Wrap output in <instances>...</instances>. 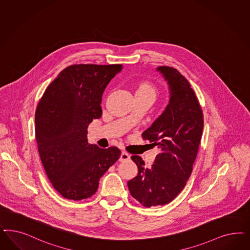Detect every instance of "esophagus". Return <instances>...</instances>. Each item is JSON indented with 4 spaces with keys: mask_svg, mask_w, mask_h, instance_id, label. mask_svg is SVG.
I'll return each mask as SVG.
<instances>
[{
    "mask_svg": "<svg viewBox=\"0 0 250 250\" xmlns=\"http://www.w3.org/2000/svg\"><path fill=\"white\" fill-rule=\"evenodd\" d=\"M129 153H126V152H122L121 154V157H120V161H126V160H129Z\"/></svg>",
    "mask_w": 250,
    "mask_h": 250,
    "instance_id": "esophagus-1",
    "label": "esophagus"
}]
</instances>
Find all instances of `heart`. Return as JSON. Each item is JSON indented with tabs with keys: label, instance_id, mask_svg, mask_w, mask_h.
Here are the masks:
<instances>
[{
	"label": "heart",
	"instance_id": "1",
	"mask_svg": "<svg viewBox=\"0 0 250 250\" xmlns=\"http://www.w3.org/2000/svg\"><path fill=\"white\" fill-rule=\"evenodd\" d=\"M135 97H150L153 100L157 96V88L150 81L140 80L134 84Z\"/></svg>",
	"mask_w": 250,
	"mask_h": 250
}]
</instances>
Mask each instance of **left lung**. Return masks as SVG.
<instances>
[{
  "instance_id": "8db88e82",
  "label": "left lung",
  "mask_w": 250,
  "mask_h": 250,
  "mask_svg": "<svg viewBox=\"0 0 250 250\" xmlns=\"http://www.w3.org/2000/svg\"><path fill=\"white\" fill-rule=\"evenodd\" d=\"M169 84V104L143 133L157 146L151 168L141 156L132 155L138 175L128 182L131 196L145 207L172 202L184 188L192 172L203 129V114L188 81L172 67L157 68Z\"/></svg>"
}]
</instances>
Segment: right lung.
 I'll use <instances>...</instances> for the list:
<instances>
[{
	"mask_svg": "<svg viewBox=\"0 0 250 250\" xmlns=\"http://www.w3.org/2000/svg\"><path fill=\"white\" fill-rule=\"evenodd\" d=\"M121 64L68 66L50 83L35 114L42 165L54 188L65 199L81 201L97 192L99 179L121 157L115 146L89 144L88 125L102 115L106 85Z\"/></svg>",
	"mask_w": 250,
	"mask_h": 250,
	"instance_id": "right-lung-1",
	"label": "right lung"
}]
</instances>
